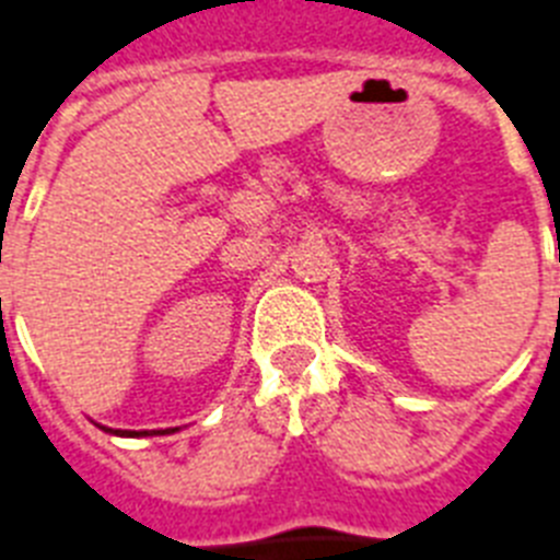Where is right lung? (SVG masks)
I'll return each mask as SVG.
<instances>
[{"label":"right lung","instance_id":"obj_1","mask_svg":"<svg viewBox=\"0 0 560 560\" xmlns=\"http://www.w3.org/2000/svg\"><path fill=\"white\" fill-rule=\"evenodd\" d=\"M114 435H128V438H140V435H148V432H131V429H117Z\"/></svg>","mask_w":560,"mask_h":560}]
</instances>
